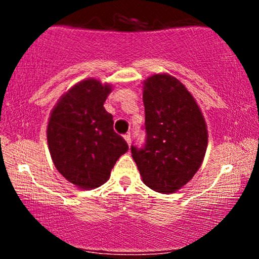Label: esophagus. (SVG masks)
I'll return each mask as SVG.
<instances>
[{"mask_svg": "<svg viewBox=\"0 0 259 259\" xmlns=\"http://www.w3.org/2000/svg\"><path fill=\"white\" fill-rule=\"evenodd\" d=\"M124 140H125L126 141V144L129 145H132V136H130V134H125V135H124Z\"/></svg>", "mask_w": 259, "mask_h": 259, "instance_id": "obj_1", "label": "esophagus"}]
</instances>
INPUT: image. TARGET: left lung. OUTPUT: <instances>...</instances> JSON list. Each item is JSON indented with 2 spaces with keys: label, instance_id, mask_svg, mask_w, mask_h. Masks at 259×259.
Instances as JSON below:
<instances>
[{
  "label": "left lung",
  "instance_id": "1",
  "mask_svg": "<svg viewBox=\"0 0 259 259\" xmlns=\"http://www.w3.org/2000/svg\"><path fill=\"white\" fill-rule=\"evenodd\" d=\"M146 145L132 146L146 186L174 194L194 178L204 159L208 130L192 94L175 76L153 74L142 82Z\"/></svg>",
  "mask_w": 259,
  "mask_h": 259
}]
</instances>
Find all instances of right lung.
Segmentation results:
<instances>
[{"mask_svg":"<svg viewBox=\"0 0 259 259\" xmlns=\"http://www.w3.org/2000/svg\"><path fill=\"white\" fill-rule=\"evenodd\" d=\"M112 84L81 80L64 92L50 113L47 144L57 170L80 190L96 189L129 146L113 130V117L103 103Z\"/></svg>","mask_w":259,"mask_h":259,"instance_id":"add662e5","label":"right lung"}]
</instances>
